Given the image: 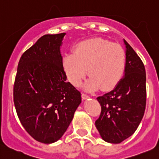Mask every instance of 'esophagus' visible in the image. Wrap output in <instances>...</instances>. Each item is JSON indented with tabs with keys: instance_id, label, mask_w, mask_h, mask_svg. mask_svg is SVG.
Segmentation results:
<instances>
[{
	"instance_id": "34e87169",
	"label": "esophagus",
	"mask_w": 159,
	"mask_h": 159,
	"mask_svg": "<svg viewBox=\"0 0 159 159\" xmlns=\"http://www.w3.org/2000/svg\"><path fill=\"white\" fill-rule=\"evenodd\" d=\"M81 97H82L83 100H86V99H88L89 96L87 94H85V93H82V94H81Z\"/></svg>"
}]
</instances>
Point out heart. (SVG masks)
<instances>
[{
	"mask_svg": "<svg viewBox=\"0 0 159 159\" xmlns=\"http://www.w3.org/2000/svg\"><path fill=\"white\" fill-rule=\"evenodd\" d=\"M63 67L68 80L75 86L80 85L89 72L87 89L101 87L103 90H111L122 79L126 53L120 44L100 38H89L75 44L73 53L63 56Z\"/></svg>",
	"mask_w": 159,
	"mask_h": 159,
	"instance_id": "heart-1",
	"label": "heart"
}]
</instances>
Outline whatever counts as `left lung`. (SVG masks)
<instances>
[{
  "label": "left lung",
  "instance_id": "left-lung-1",
  "mask_svg": "<svg viewBox=\"0 0 159 159\" xmlns=\"http://www.w3.org/2000/svg\"><path fill=\"white\" fill-rule=\"evenodd\" d=\"M125 77L110 93L97 97L101 112L95 121L103 140L119 143L133 134L146 107V72L143 62L126 41Z\"/></svg>",
  "mask_w": 159,
  "mask_h": 159
}]
</instances>
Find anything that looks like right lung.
Returning <instances> with one entry per match:
<instances>
[{
  "instance_id": "right-lung-1",
  "label": "right lung",
  "mask_w": 159,
  "mask_h": 159,
  "mask_svg": "<svg viewBox=\"0 0 159 159\" xmlns=\"http://www.w3.org/2000/svg\"><path fill=\"white\" fill-rule=\"evenodd\" d=\"M65 35L41 37L18 64L13 87L16 113L26 131L41 143L62 137L81 102V93L66 81L60 53Z\"/></svg>"
}]
</instances>
